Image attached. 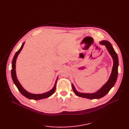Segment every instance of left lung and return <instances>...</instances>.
Segmentation results:
<instances>
[{"instance_id":"8db88e82","label":"left lung","mask_w":129,"mask_h":129,"mask_svg":"<svg viewBox=\"0 0 129 129\" xmlns=\"http://www.w3.org/2000/svg\"><path fill=\"white\" fill-rule=\"evenodd\" d=\"M100 43L101 45H104L106 46L108 51H109L113 59V66L110 77L109 80H108V82L100 90H99L96 92L93 93H83L78 92L76 91L74 85L72 84L73 90L74 93L77 96L90 99L101 98L105 96L106 94L109 92L110 90L112 88V87L114 85L115 83L116 82L118 78L119 65V60L117 54L115 52L111 44L109 42L107 41H102L101 42H100Z\"/></svg>"}]
</instances>
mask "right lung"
Wrapping results in <instances>:
<instances>
[{
    "instance_id": "add662e5",
    "label": "right lung",
    "mask_w": 129,
    "mask_h": 129,
    "mask_svg": "<svg viewBox=\"0 0 129 129\" xmlns=\"http://www.w3.org/2000/svg\"><path fill=\"white\" fill-rule=\"evenodd\" d=\"M24 44V43L22 44L21 47H20V49L16 53L14 57H13V59H12V69L11 70V77H12V78L13 80V82L16 85V86H17L19 91L21 93L22 95H23L27 98H29L30 99H33V100H40V99H45L47 97H49L50 96L52 95L56 90V84L57 80L58 78H57V79L56 80L55 85H54L53 88L52 90H51L50 91L47 92H45L44 93H42V94H33V93L28 92V91H26L22 87V86L20 85V83L19 82V81L17 79V78L16 76V59H17L18 54L20 53V52H21V50L22 49Z\"/></svg>"
}]
</instances>
